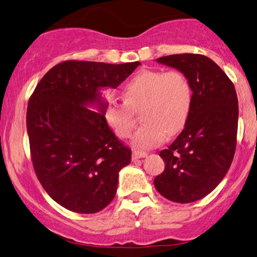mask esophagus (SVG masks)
<instances>
[{
	"label": "esophagus",
	"instance_id": "obj_1",
	"mask_svg": "<svg viewBox=\"0 0 257 257\" xmlns=\"http://www.w3.org/2000/svg\"><path fill=\"white\" fill-rule=\"evenodd\" d=\"M148 154L146 152H138V150H135V152H133V160L136 161L139 159H142V157H146Z\"/></svg>",
	"mask_w": 257,
	"mask_h": 257
}]
</instances>
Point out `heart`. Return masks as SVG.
<instances>
[{"label": "heart", "mask_w": 257, "mask_h": 257, "mask_svg": "<svg viewBox=\"0 0 257 257\" xmlns=\"http://www.w3.org/2000/svg\"><path fill=\"white\" fill-rule=\"evenodd\" d=\"M125 102L109 100L103 117L118 138L132 135L141 110L145 123L133 138V145L149 149L162 143L169 134H177L186 125L193 105V89L179 70H142L123 88Z\"/></svg>", "instance_id": "b5f03b06"}]
</instances>
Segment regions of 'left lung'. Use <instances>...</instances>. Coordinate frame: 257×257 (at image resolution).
Returning a JSON list of instances; mask_svg holds the SVG:
<instances>
[{
	"label": "left lung",
	"mask_w": 257,
	"mask_h": 257,
	"mask_svg": "<svg viewBox=\"0 0 257 257\" xmlns=\"http://www.w3.org/2000/svg\"><path fill=\"white\" fill-rule=\"evenodd\" d=\"M156 62L188 78L193 105L182 133L160 153L166 168L154 184L173 202H195L211 193L230 168L237 135V95L224 71L203 55H169Z\"/></svg>",
	"instance_id": "1"
}]
</instances>
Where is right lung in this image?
Masks as SVG:
<instances>
[{
  "instance_id": "1",
  "label": "right lung",
  "mask_w": 257,
  "mask_h": 257,
  "mask_svg": "<svg viewBox=\"0 0 257 257\" xmlns=\"http://www.w3.org/2000/svg\"><path fill=\"white\" fill-rule=\"evenodd\" d=\"M140 64L66 61L51 68L30 96L27 131L34 169L66 209L94 214L114 198L132 150L104 121L103 91L117 88Z\"/></svg>"
}]
</instances>
